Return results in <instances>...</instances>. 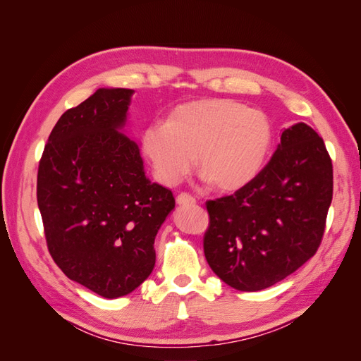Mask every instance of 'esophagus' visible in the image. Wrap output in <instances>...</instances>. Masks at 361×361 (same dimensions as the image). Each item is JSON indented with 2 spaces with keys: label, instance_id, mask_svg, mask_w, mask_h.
<instances>
[{
  "label": "esophagus",
  "instance_id": "34e87169",
  "mask_svg": "<svg viewBox=\"0 0 361 361\" xmlns=\"http://www.w3.org/2000/svg\"><path fill=\"white\" fill-rule=\"evenodd\" d=\"M177 204L178 206H190V204H195V198L189 193H180L177 197Z\"/></svg>",
  "mask_w": 361,
  "mask_h": 361
}]
</instances>
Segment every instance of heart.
Segmentation results:
<instances>
[{"mask_svg": "<svg viewBox=\"0 0 361 361\" xmlns=\"http://www.w3.org/2000/svg\"><path fill=\"white\" fill-rule=\"evenodd\" d=\"M273 125L264 111L230 99H204L175 106L164 123L145 128L142 149L155 177L175 186L193 163L223 192L252 183L269 159Z\"/></svg>", "mask_w": 361, "mask_h": 361, "instance_id": "obj_1", "label": "heart"}]
</instances>
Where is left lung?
Here are the masks:
<instances>
[{"instance_id":"left-lung-1","label":"left lung","mask_w":361,"mask_h":361,"mask_svg":"<svg viewBox=\"0 0 361 361\" xmlns=\"http://www.w3.org/2000/svg\"><path fill=\"white\" fill-rule=\"evenodd\" d=\"M332 201V161L307 123L283 129L271 160L233 195L207 201V264L239 291L281 282L316 255Z\"/></svg>"}]
</instances>
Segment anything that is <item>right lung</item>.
<instances>
[{"instance_id": "add662e5", "label": "right lung", "mask_w": 361, "mask_h": 361, "mask_svg": "<svg viewBox=\"0 0 361 361\" xmlns=\"http://www.w3.org/2000/svg\"><path fill=\"white\" fill-rule=\"evenodd\" d=\"M134 90L99 88L54 125L38 169V207L53 261L106 299L133 293L154 270V241L175 207L151 183L122 131Z\"/></svg>"}]
</instances>
